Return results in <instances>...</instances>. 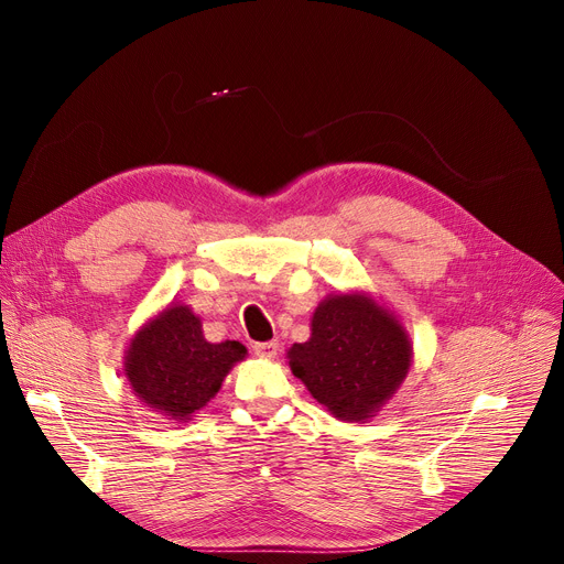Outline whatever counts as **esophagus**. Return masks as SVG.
Wrapping results in <instances>:
<instances>
[{"label": "esophagus", "mask_w": 564, "mask_h": 564, "mask_svg": "<svg viewBox=\"0 0 564 564\" xmlns=\"http://www.w3.org/2000/svg\"><path fill=\"white\" fill-rule=\"evenodd\" d=\"M253 351H256V357H260V359H274L276 354H279V343H276V340L256 343V345H253Z\"/></svg>", "instance_id": "34e87169"}]
</instances>
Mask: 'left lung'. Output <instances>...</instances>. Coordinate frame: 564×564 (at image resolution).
I'll list each match as a JSON object with an SVG mask.
<instances>
[{"label": "left lung", "instance_id": "1", "mask_svg": "<svg viewBox=\"0 0 564 564\" xmlns=\"http://www.w3.org/2000/svg\"><path fill=\"white\" fill-rule=\"evenodd\" d=\"M413 347L398 315L364 290L324 297L311 338L288 349L292 375L345 423L377 416L409 375Z\"/></svg>", "mask_w": 564, "mask_h": 564}]
</instances>
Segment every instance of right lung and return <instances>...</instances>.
<instances>
[{
	"label": "right lung",
	"mask_w": 564,
	"mask_h": 564,
	"mask_svg": "<svg viewBox=\"0 0 564 564\" xmlns=\"http://www.w3.org/2000/svg\"><path fill=\"white\" fill-rule=\"evenodd\" d=\"M123 372L134 395L171 423H189L232 370L247 359L237 340L207 343L200 317L185 304H169L130 338Z\"/></svg>",
	"instance_id": "obj_1"
}]
</instances>
